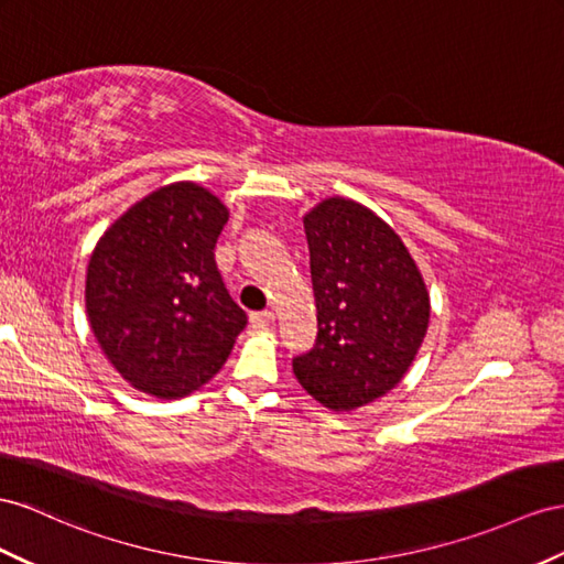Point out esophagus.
I'll use <instances>...</instances> for the list:
<instances>
[{"label": "esophagus", "mask_w": 564, "mask_h": 564, "mask_svg": "<svg viewBox=\"0 0 564 564\" xmlns=\"http://www.w3.org/2000/svg\"><path fill=\"white\" fill-rule=\"evenodd\" d=\"M273 319H276V316H273V312H271V310H264V312H252V314H250V322H252V326H257V328L271 326V324H273Z\"/></svg>", "instance_id": "esophagus-1"}]
</instances>
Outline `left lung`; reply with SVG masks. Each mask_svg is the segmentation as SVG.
<instances>
[{"label":"left lung","instance_id":"1","mask_svg":"<svg viewBox=\"0 0 564 564\" xmlns=\"http://www.w3.org/2000/svg\"><path fill=\"white\" fill-rule=\"evenodd\" d=\"M316 340L293 371L322 405L343 412L400 383L429 326V293L395 230L352 199L305 216Z\"/></svg>","mask_w":564,"mask_h":564}]
</instances>
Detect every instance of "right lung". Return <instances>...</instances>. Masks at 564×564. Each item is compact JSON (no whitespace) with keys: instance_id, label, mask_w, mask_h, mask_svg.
Masks as SVG:
<instances>
[{"instance_id":"obj_1","label":"right lung","mask_w":564,"mask_h":564,"mask_svg":"<svg viewBox=\"0 0 564 564\" xmlns=\"http://www.w3.org/2000/svg\"><path fill=\"white\" fill-rule=\"evenodd\" d=\"M226 221L228 209L205 187L173 183L97 242L85 281L93 334L144 393L171 400L197 391L248 324L214 259Z\"/></svg>"}]
</instances>
